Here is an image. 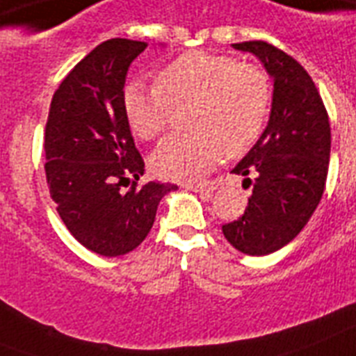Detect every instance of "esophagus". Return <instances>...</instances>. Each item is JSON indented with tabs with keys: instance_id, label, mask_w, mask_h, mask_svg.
<instances>
[{
	"instance_id": "1",
	"label": "esophagus",
	"mask_w": 356,
	"mask_h": 356,
	"mask_svg": "<svg viewBox=\"0 0 356 356\" xmlns=\"http://www.w3.org/2000/svg\"><path fill=\"white\" fill-rule=\"evenodd\" d=\"M186 190H192V192H199V193H204V195H212L216 192V186L213 184H184Z\"/></svg>"
}]
</instances>
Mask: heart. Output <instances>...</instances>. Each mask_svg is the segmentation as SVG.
Listing matches in <instances>:
<instances>
[{
  "mask_svg": "<svg viewBox=\"0 0 356 356\" xmlns=\"http://www.w3.org/2000/svg\"><path fill=\"white\" fill-rule=\"evenodd\" d=\"M273 88L254 63L227 54L190 51L164 65L159 83L133 80L124 88V117L135 137L152 140L168 128L173 108L192 104L188 128L172 135L152 155L153 170L164 179L197 183L227 157L252 148L267 126Z\"/></svg>",
  "mask_w": 356,
  "mask_h": 356,
  "instance_id": "obj_1",
  "label": "heart"
}]
</instances>
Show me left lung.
Returning a JSON list of instances; mask_svg holds the SVG:
<instances>
[{"instance_id": "8db88e82", "label": "left lung", "mask_w": 356, "mask_h": 356, "mask_svg": "<svg viewBox=\"0 0 356 356\" xmlns=\"http://www.w3.org/2000/svg\"><path fill=\"white\" fill-rule=\"evenodd\" d=\"M263 62L274 80L270 118L232 173L252 186L245 213L223 225L227 241L248 256H267L293 241L322 199L331 153L327 109L313 78L270 43H234Z\"/></svg>"}]
</instances>
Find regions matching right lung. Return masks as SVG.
<instances>
[{
    "label": "right lung",
    "instance_id": "right-lung-1",
    "mask_svg": "<svg viewBox=\"0 0 356 356\" xmlns=\"http://www.w3.org/2000/svg\"><path fill=\"white\" fill-rule=\"evenodd\" d=\"M146 47L126 38L97 45L58 86L45 124V175L58 213L78 243L108 258L143 243L163 195L177 188L137 184L144 159L124 117L122 93L129 63ZM131 177L124 193L120 186Z\"/></svg>",
    "mask_w": 356,
    "mask_h": 356
}]
</instances>
